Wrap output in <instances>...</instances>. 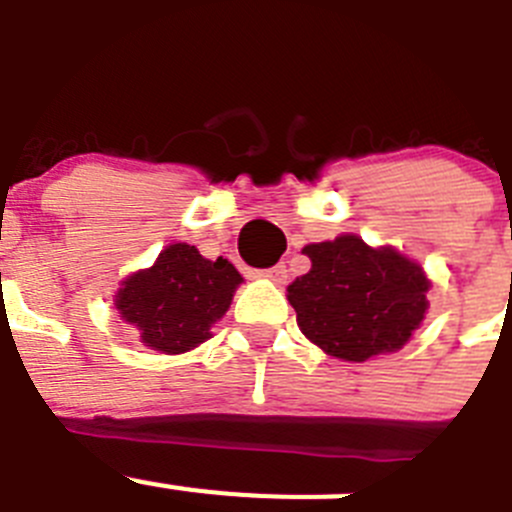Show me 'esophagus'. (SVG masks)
Returning a JSON list of instances; mask_svg holds the SVG:
<instances>
[{"label":"esophagus","mask_w":512,"mask_h":512,"mask_svg":"<svg viewBox=\"0 0 512 512\" xmlns=\"http://www.w3.org/2000/svg\"><path fill=\"white\" fill-rule=\"evenodd\" d=\"M257 275H260V278L273 280V283H283V280L288 278V270H285L283 262H278V265L267 267V270H257Z\"/></svg>","instance_id":"obj_1"}]
</instances>
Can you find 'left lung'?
I'll return each instance as SVG.
<instances>
[{
    "label": "left lung",
    "instance_id": "1",
    "mask_svg": "<svg viewBox=\"0 0 512 512\" xmlns=\"http://www.w3.org/2000/svg\"><path fill=\"white\" fill-rule=\"evenodd\" d=\"M311 270L288 285L303 334L326 354L365 362L403 349L426 316L431 288L418 262L357 234L303 247Z\"/></svg>",
    "mask_w": 512,
    "mask_h": 512
}]
</instances>
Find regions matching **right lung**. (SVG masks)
Here are the masks:
<instances>
[{"mask_svg": "<svg viewBox=\"0 0 512 512\" xmlns=\"http://www.w3.org/2000/svg\"><path fill=\"white\" fill-rule=\"evenodd\" d=\"M242 275L229 260L211 262L186 242L168 245L153 267L122 280L114 306L140 331L145 347L183 354L211 336L222 319Z\"/></svg>", "mask_w": 512, "mask_h": 512, "instance_id": "right-lung-1", "label": "right lung"}]
</instances>
